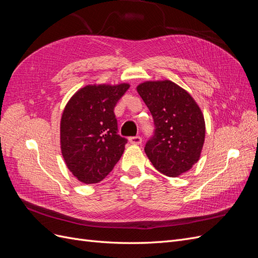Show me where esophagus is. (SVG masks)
<instances>
[{"instance_id": "34e87169", "label": "esophagus", "mask_w": 258, "mask_h": 258, "mask_svg": "<svg viewBox=\"0 0 258 258\" xmlns=\"http://www.w3.org/2000/svg\"><path fill=\"white\" fill-rule=\"evenodd\" d=\"M129 142H130L131 144L140 145V144L142 143V138L139 137V136H137V137H131V138H129Z\"/></svg>"}]
</instances>
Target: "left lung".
Segmentation results:
<instances>
[{
  "mask_svg": "<svg viewBox=\"0 0 258 258\" xmlns=\"http://www.w3.org/2000/svg\"><path fill=\"white\" fill-rule=\"evenodd\" d=\"M137 90L155 124L144 151L160 173L175 177L199 160L206 136L202 112L188 92L171 81L145 82Z\"/></svg>",
  "mask_w": 258,
  "mask_h": 258,
  "instance_id": "8db88e82",
  "label": "left lung"
}]
</instances>
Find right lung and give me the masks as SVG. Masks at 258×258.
Segmentation results:
<instances>
[{"mask_svg": "<svg viewBox=\"0 0 258 258\" xmlns=\"http://www.w3.org/2000/svg\"><path fill=\"white\" fill-rule=\"evenodd\" d=\"M128 89V84L86 86L62 113V156L69 170L85 184L102 181L124 151L128 140L117 134L114 107Z\"/></svg>", "mask_w": 258, "mask_h": 258, "instance_id": "add662e5", "label": "right lung"}]
</instances>
